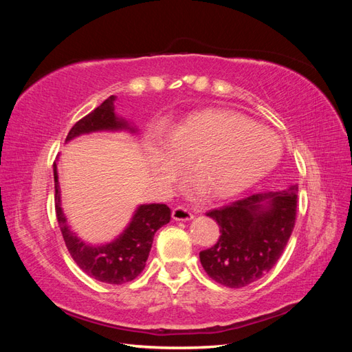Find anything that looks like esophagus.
I'll return each instance as SVG.
<instances>
[{
  "label": "esophagus",
  "mask_w": 352,
  "mask_h": 352,
  "mask_svg": "<svg viewBox=\"0 0 352 352\" xmlns=\"http://www.w3.org/2000/svg\"><path fill=\"white\" fill-rule=\"evenodd\" d=\"M172 217H173V220H182V221H185V220H190V219H192L194 214H192V212H190L186 207L177 206V207H175L173 211H172Z\"/></svg>",
  "instance_id": "obj_1"
}]
</instances>
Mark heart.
I'll list each match as a JSON object with an SVG mask.
<instances>
[{
  "instance_id": "1",
  "label": "heart",
  "mask_w": 352,
  "mask_h": 352,
  "mask_svg": "<svg viewBox=\"0 0 352 352\" xmlns=\"http://www.w3.org/2000/svg\"><path fill=\"white\" fill-rule=\"evenodd\" d=\"M279 155V141L269 129L219 109L188 116L170 138H158L153 151L160 188L172 185L194 157L198 180L216 198L241 194L267 175Z\"/></svg>"
}]
</instances>
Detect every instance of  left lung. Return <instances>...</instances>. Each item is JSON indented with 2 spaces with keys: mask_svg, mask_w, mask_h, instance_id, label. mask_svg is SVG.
Segmentation results:
<instances>
[{
  "mask_svg": "<svg viewBox=\"0 0 352 352\" xmlns=\"http://www.w3.org/2000/svg\"><path fill=\"white\" fill-rule=\"evenodd\" d=\"M296 199L298 186L292 185L210 210L207 216L220 228L217 242L199 252L210 278L228 287H242L269 273L291 238Z\"/></svg>",
  "mask_w": 352,
  "mask_h": 352,
  "instance_id": "obj_1",
  "label": "left lung"
}]
</instances>
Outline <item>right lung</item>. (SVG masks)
<instances>
[{"label": "right lung", "mask_w": 352, "mask_h": 352, "mask_svg": "<svg viewBox=\"0 0 352 352\" xmlns=\"http://www.w3.org/2000/svg\"><path fill=\"white\" fill-rule=\"evenodd\" d=\"M114 100L111 95L97 109L74 123L66 141L82 133L97 131H119L133 127L114 114ZM56 216L66 247L79 267L91 278L110 285H123L133 280L144 270L151 251L154 233L172 219V211L166 204H142L136 208L122 233L114 236H94L78 232L69 225L61 210L57 164L54 162Z\"/></svg>", "instance_id": "right-lung-1"}]
</instances>
